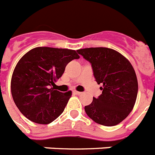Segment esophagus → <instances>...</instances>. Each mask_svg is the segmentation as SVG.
<instances>
[{
  "mask_svg": "<svg viewBox=\"0 0 155 155\" xmlns=\"http://www.w3.org/2000/svg\"><path fill=\"white\" fill-rule=\"evenodd\" d=\"M74 93L77 94V95H81V94H82V92H78V91H74Z\"/></svg>",
  "mask_w": 155,
  "mask_h": 155,
  "instance_id": "esophagus-1",
  "label": "esophagus"
}]
</instances>
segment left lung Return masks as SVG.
Instances as JSON below:
<instances>
[{
  "instance_id": "obj_1",
  "label": "left lung",
  "mask_w": 155,
  "mask_h": 155,
  "mask_svg": "<svg viewBox=\"0 0 155 155\" xmlns=\"http://www.w3.org/2000/svg\"><path fill=\"white\" fill-rule=\"evenodd\" d=\"M92 65L94 78L102 94L84 107L87 115L95 122L114 126L132 111L137 100L138 82L130 62L115 50L88 48L78 50Z\"/></svg>"
}]
</instances>
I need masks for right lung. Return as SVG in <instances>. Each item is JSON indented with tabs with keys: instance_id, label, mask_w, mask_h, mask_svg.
<instances>
[{
	"instance_id": "add662e5",
	"label": "right lung",
	"mask_w": 155,
	"mask_h": 155,
	"mask_svg": "<svg viewBox=\"0 0 155 155\" xmlns=\"http://www.w3.org/2000/svg\"><path fill=\"white\" fill-rule=\"evenodd\" d=\"M80 58L76 51L38 47L18 62L12 74L11 91L15 104L26 117L38 124H49L63 112L71 92L51 88L66 66Z\"/></svg>"
}]
</instances>
